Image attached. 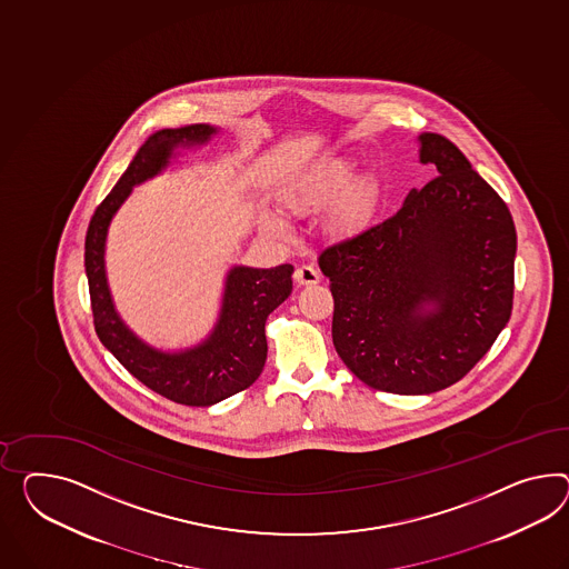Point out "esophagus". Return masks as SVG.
<instances>
[{
  "mask_svg": "<svg viewBox=\"0 0 569 569\" xmlns=\"http://www.w3.org/2000/svg\"><path fill=\"white\" fill-rule=\"evenodd\" d=\"M295 282L301 287H309V284H318L320 282V274L313 266H299L295 270Z\"/></svg>",
  "mask_w": 569,
  "mask_h": 569,
  "instance_id": "34e87169",
  "label": "esophagus"
}]
</instances>
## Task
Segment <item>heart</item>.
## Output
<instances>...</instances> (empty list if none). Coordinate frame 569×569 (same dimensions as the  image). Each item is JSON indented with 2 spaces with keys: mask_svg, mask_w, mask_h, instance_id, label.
<instances>
[{
  "mask_svg": "<svg viewBox=\"0 0 569 569\" xmlns=\"http://www.w3.org/2000/svg\"><path fill=\"white\" fill-rule=\"evenodd\" d=\"M332 206L328 214V229L336 237H355L376 217L381 186L371 176L355 179V161L347 157L328 159L307 169L303 176L295 177L280 193L278 202L292 214H313ZM263 231L277 237L289 233V227L274 214H262Z\"/></svg>",
  "mask_w": 569,
  "mask_h": 569,
  "instance_id": "obj_1",
  "label": "heart"
}]
</instances>
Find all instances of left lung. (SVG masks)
Wrapping results in <instances>:
<instances>
[{
    "label": "left lung",
    "mask_w": 569,
    "mask_h": 569,
    "mask_svg": "<svg viewBox=\"0 0 569 569\" xmlns=\"http://www.w3.org/2000/svg\"><path fill=\"white\" fill-rule=\"evenodd\" d=\"M436 179L390 219L318 258L332 340L381 392L433 393L465 378L510 321L516 227L506 202L439 133L419 136Z\"/></svg>",
    "instance_id": "left-lung-1"
}]
</instances>
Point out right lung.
I'll list each match as a JSON object with an SVG mask.
<instances>
[{"label":"right lung","instance_id":"add662e5","mask_svg":"<svg viewBox=\"0 0 569 569\" xmlns=\"http://www.w3.org/2000/svg\"><path fill=\"white\" fill-rule=\"evenodd\" d=\"M219 131L210 123H193L148 136L116 188L94 210L84 243L94 330L104 349L152 392L186 407H212L260 378L268 355L266 320L291 295V263L270 270L231 266L210 335L196 347L162 350L150 347L121 320L107 280L104 248L111 220L131 190L161 176L179 148L204 147Z\"/></svg>","mask_w":569,"mask_h":569}]
</instances>
